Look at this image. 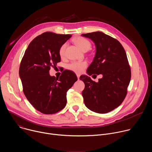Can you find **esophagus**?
Instances as JSON below:
<instances>
[{
  "instance_id": "34e87169",
  "label": "esophagus",
  "mask_w": 152,
  "mask_h": 152,
  "mask_svg": "<svg viewBox=\"0 0 152 152\" xmlns=\"http://www.w3.org/2000/svg\"><path fill=\"white\" fill-rule=\"evenodd\" d=\"M76 76H77V77L78 80H79V77H80V75H79V74H77Z\"/></svg>"
}]
</instances>
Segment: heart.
<instances>
[{"instance_id":"b5f03b06","label":"heart","mask_w":152,"mask_h":152,"mask_svg":"<svg viewBox=\"0 0 152 152\" xmlns=\"http://www.w3.org/2000/svg\"><path fill=\"white\" fill-rule=\"evenodd\" d=\"M75 41L77 46L82 51H87L91 48V42L88 39L84 38L78 37L75 39ZM66 46L67 45L65 43L61 46L59 49V53L61 58H64L65 55H66ZM86 66H87V63L85 61H73L68 65L67 69L75 73H80L85 70Z\"/></svg>"}]
</instances>
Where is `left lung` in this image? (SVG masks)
I'll return each instance as SVG.
<instances>
[{
    "label": "left lung",
    "mask_w": 152,
    "mask_h": 152,
    "mask_svg": "<svg viewBox=\"0 0 152 152\" xmlns=\"http://www.w3.org/2000/svg\"><path fill=\"white\" fill-rule=\"evenodd\" d=\"M82 36L91 39L96 46L95 56L86 73L89 76L102 75L98 82L88 76H80L85 83L84 103L93 112L109 113L121 104L127 94L131 72L126 53L118 40L102 32Z\"/></svg>",
    "instance_id": "left-lung-1"
}]
</instances>
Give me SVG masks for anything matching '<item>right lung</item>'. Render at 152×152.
Returning <instances> with one entry per match:
<instances>
[{"label": "right lung", "mask_w": 152, "mask_h": 152, "mask_svg": "<svg viewBox=\"0 0 152 152\" xmlns=\"http://www.w3.org/2000/svg\"><path fill=\"white\" fill-rule=\"evenodd\" d=\"M71 35L47 32L35 38L21 59L19 76L23 93L37 110L45 114L56 113L66 106L67 92L77 80L76 75L64 70L59 77L49 70L61 61V46Z\"/></svg>", "instance_id": "1"}]
</instances>
